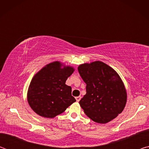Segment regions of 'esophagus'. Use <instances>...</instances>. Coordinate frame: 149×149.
Returning a JSON list of instances; mask_svg holds the SVG:
<instances>
[{
	"mask_svg": "<svg viewBox=\"0 0 149 149\" xmlns=\"http://www.w3.org/2000/svg\"><path fill=\"white\" fill-rule=\"evenodd\" d=\"M81 97L80 96H79V97H75V99H76V101H77V102H79V100H81Z\"/></svg>",
	"mask_w": 149,
	"mask_h": 149,
	"instance_id": "esophagus-1",
	"label": "esophagus"
}]
</instances>
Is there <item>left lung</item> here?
I'll return each mask as SVG.
<instances>
[{
    "label": "left lung",
    "mask_w": 149,
    "mask_h": 149,
    "mask_svg": "<svg viewBox=\"0 0 149 149\" xmlns=\"http://www.w3.org/2000/svg\"><path fill=\"white\" fill-rule=\"evenodd\" d=\"M78 72L86 84V94L79 104L88 117L107 123L121 114L127 102V93L120 75L101 61L85 63Z\"/></svg>",
    "instance_id": "8db88e82"
}]
</instances>
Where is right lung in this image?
<instances>
[{"instance_id": "right-lung-1", "label": "right lung", "mask_w": 149, "mask_h": 149, "mask_svg": "<svg viewBox=\"0 0 149 149\" xmlns=\"http://www.w3.org/2000/svg\"><path fill=\"white\" fill-rule=\"evenodd\" d=\"M74 68L55 61L44 66L32 78L27 91V102L40 116L52 118L62 114L76 101L72 87L65 85Z\"/></svg>"}]
</instances>
